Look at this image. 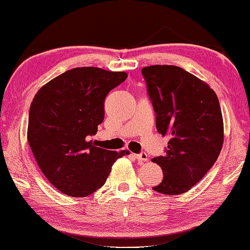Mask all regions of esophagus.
Returning <instances> with one entry per match:
<instances>
[{"mask_svg": "<svg viewBox=\"0 0 250 250\" xmlns=\"http://www.w3.org/2000/svg\"><path fill=\"white\" fill-rule=\"evenodd\" d=\"M134 157H136V159L140 160V161H146V160H148V156H146V152H141V153L134 154Z\"/></svg>", "mask_w": 250, "mask_h": 250, "instance_id": "obj_1", "label": "esophagus"}]
</instances>
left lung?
<instances>
[{"label": "left lung", "mask_w": 250, "mask_h": 250, "mask_svg": "<svg viewBox=\"0 0 250 250\" xmlns=\"http://www.w3.org/2000/svg\"><path fill=\"white\" fill-rule=\"evenodd\" d=\"M141 73L158 132L171 138L164 156L152 159L164 172L152 189L180 195L201 180L219 156L224 144L219 100L207 83L179 66H146Z\"/></svg>", "instance_id": "obj_1"}]
</instances>
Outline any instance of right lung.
<instances>
[{
	"mask_svg": "<svg viewBox=\"0 0 250 250\" xmlns=\"http://www.w3.org/2000/svg\"><path fill=\"white\" fill-rule=\"evenodd\" d=\"M128 75L93 66L74 68L47 82L29 112L27 141L43 175L61 192L85 197L101 188L118 158L90 138L104 119V99Z\"/></svg>",
	"mask_w": 250,
	"mask_h": 250,
	"instance_id": "right-lung-1",
	"label": "right lung"
}]
</instances>
